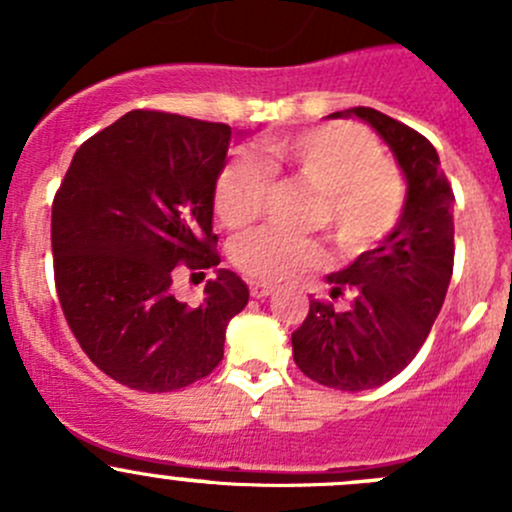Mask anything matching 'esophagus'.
I'll list each match as a JSON object with an SVG mask.
<instances>
[{
  "instance_id": "esophagus-1",
  "label": "esophagus",
  "mask_w": 512,
  "mask_h": 512,
  "mask_svg": "<svg viewBox=\"0 0 512 512\" xmlns=\"http://www.w3.org/2000/svg\"><path fill=\"white\" fill-rule=\"evenodd\" d=\"M272 292H275V285H270V282H250V294L255 299L270 297Z\"/></svg>"
}]
</instances>
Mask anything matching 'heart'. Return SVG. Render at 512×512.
<instances>
[{
    "instance_id": "b5f03b06",
    "label": "heart",
    "mask_w": 512,
    "mask_h": 512,
    "mask_svg": "<svg viewBox=\"0 0 512 512\" xmlns=\"http://www.w3.org/2000/svg\"><path fill=\"white\" fill-rule=\"evenodd\" d=\"M262 160L317 193L314 223H322L342 247L364 245L399 220L401 175L381 160L376 141L361 128L334 123L297 136L267 138ZM267 193L270 173L260 160L240 156L220 173L215 213L227 227H245L262 213ZM232 262L252 280L277 282L319 265L322 247L309 237L262 227L232 242Z\"/></svg>"
}]
</instances>
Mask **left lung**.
<instances>
[{"label": "left lung", "mask_w": 512, "mask_h": 512, "mask_svg": "<svg viewBox=\"0 0 512 512\" xmlns=\"http://www.w3.org/2000/svg\"><path fill=\"white\" fill-rule=\"evenodd\" d=\"M352 116L391 148L406 178V203L379 247L327 275L329 294L349 292L352 304L334 309L312 299L292 334V354L317 384L366 391L411 364L441 312L453 275V190L436 148L421 133L366 106L332 113Z\"/></svg>", "instance_id": "left-lung-1"}]
</instances>
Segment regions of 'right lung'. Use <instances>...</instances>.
<instances>
[{"mask_svg": "<svg viewBox=\"0 0 512 512\" xmlns=\"http://www.w3.org/2000/svg\"><path fill=\"white\" fill-rule=\"evenodd\" d=\"M232 128L128 111L74 153L51 208L61 309L103 374L138 391H175L223 359L227 322L250 289L213 250L215 183ZM180 261L216 277L195 308L169 292Z\"/></svg>", "mask_w": 512, "mask_h": 512, "instance_id": "obj_1", "label": "right lung"}]
</instances>
